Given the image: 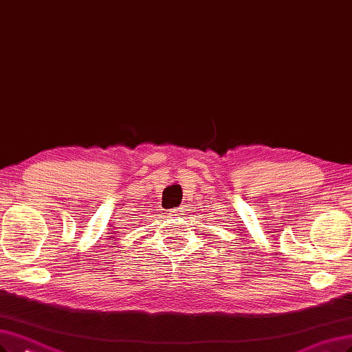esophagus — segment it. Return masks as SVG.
<instances>
[{"label": "esophagus", "mask_w": 352, "mask_h": 352, "mask_svg": "<svg viewBox=\"0 0 352 352\" xmlns=\"http://www.w3.org/2000/svg\"><path fill=\"white\" fill-rule=\"evenodd\" d=\"M182 212H184V208H177L172 211V215H182Z\"/></svg>", "instance_id": "34e87169"}]
</instances>
